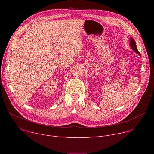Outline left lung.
<instances>
[{"label":"left lung","instance_id":"8db88e82","mask_svg":"<svg viewBox=\"0 0 154 154\" xmlns=\"http://www.w3.org/2000/svg\"><path fill=\"white\" fill-rule=\"evenodd\" d=\"M130 45L131 48L136 53H137L138 55H140V53L139 52V51L137 49V46H136V43H135V41L134 39L132 38H130Z\"/></svg>","mask_w":154,"mask_h":154}]
</instances>
